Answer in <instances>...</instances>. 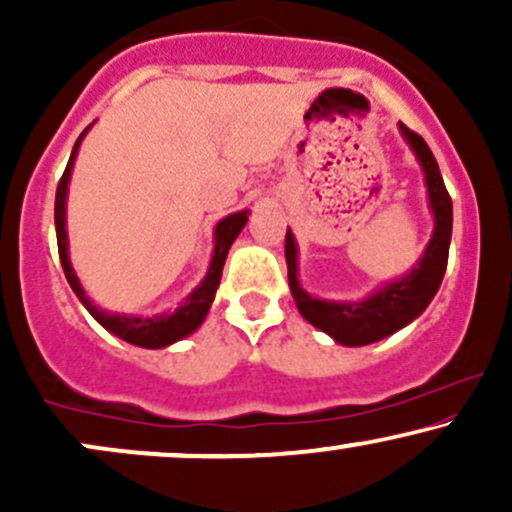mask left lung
I'll return each instance as SVG.
<instances>
[{
  "label": "left lung",
  "instance_id": "left-lung-1",
  "mask_svg": "<svg viewBox=\"0 0 512 512\" xmlns=\"http://www.w3.org/2000/svg\"><path fill=\"white\" fill-rule=\"evenodd\" d=\"M399 134L409 144L411 154L416 156L424 170V185L428 197V211L433 216V233L424 252L409 272L399 279L385 281L366 298L358 301H330V298H315L303 289L298 279V243L291 228L286 231V264H289V286L291 296L310 325L320 332L330 334L342 346H366L390 337L414 322L428 303L433 301L448 267V250L452 238V199L445 190L443 175H440L436 158L424 139L409 127L399 122Z\"/></svg>",
  "mask_w": 512,
  "mask_h": 512
}]
</instances>
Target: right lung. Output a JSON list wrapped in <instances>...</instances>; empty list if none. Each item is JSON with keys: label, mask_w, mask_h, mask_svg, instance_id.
I'll return each instance as SVG.
<instances>
[{"label": "right lung", "mask_w": 512, "mask_h": 512, "mask_svg": "<svg viewBox=\"0 0 512 512\" xmlns=\"http://www.w3.org/2000/svg\"><path fill=\"white\" fill-rule=\"evenodd\" d=\"M93 125H88L81 137L76 139L72 156H69L67 168H64V175L57 185L55 195V228H57V248H60V262L64 269V276H67L69 286L76 293L81 305L91 313L93 320L98 325L105 327L110 334L120 337L122 342L142 346V349H166V346L180 342V339L190 337L192 332H197L202 327V322L207 320V313L214 303L216 289L221 284L223 264H226L228 250H231L233 240L240 236V231L248 223L250 211H236V214H228L226 219H221L214 226V250H211V260L207 267V274L199 284L187 293L185 298L178 303V308L163 310V313L156 315H132V313H113V310H105L101 305H96L88 298V293L81 286L79 276H76L72 260H69V233H67V195H69V180H72V170L76 154H79L81 142L88 132H91Z\"/></svg>", "instance_id": "obj_1"}]
</instances>
